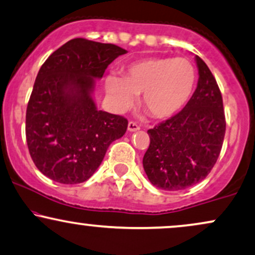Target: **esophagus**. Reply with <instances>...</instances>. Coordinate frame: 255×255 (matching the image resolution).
Instances as JSON below:
<instances>
[{"mask_svg":"<svg viewBox=\"0 0 255 255\" xmlns=\"http://www.w3.org/2000/svg\"><path fill=\"white\" fill-rule=\"evenodd\" d=\"M139 129H140V127L135 124V122H133V121L128 122V130H129V131H136Z\"/></svg>","mask_w":255,"mask_h":255,"instance_id":"1","label":"esophagus"}]
</instances>
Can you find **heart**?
I'll return each instance as SVG.
<instances>
[{
    "label": "heart",
    "instance_id": "1",
    "mask_svg": "<svg viewBox=\"0 0 255 255\" xmlns=\"http://www.w3.org/2000/svg\"><path fill=\"white\" fill-rule=\"evenodd\" d=\"M197 72L185 58L151 57L135 61L124 70V77L110 75L106 89L118 112L129 109L142 95V107L152 118H172L194 94Z\"/></svg>",
    "mask_w": 255,
    "mask_h": 255
}]
</instances>
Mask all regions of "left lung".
I'll list each match as a JSON object with an SVG mask.
<instances>
[{
  "label": "left lung",
  "instance_id": "8db88e82",
  "mask_svg": "<svg viewBox=\"0 0 255 255\" xmlns=\"http://www.w3.org/2000/svg\"><path fill=\"white\" fill-rule=\"evenodd\" d=\"M198 83L178 114L147 130L148 149L142 159L149 182L178 191L195 185L216 164L226 133L222 95L207 64L196 56Z\"/></svg>",
  "mask_w": 255,
  "mask_h": 255
}]
</instances>
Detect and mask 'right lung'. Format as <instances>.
<instances>
[{"mask_svg":"<svg viewBox=\"0 0 255 255\" xmlns=\"http://www.w3.org/2000/svg\"><path fill=\"white\" fill-rule=\"evenodd\" d=\"M127 51L76 38L40 67L26 112L29 154L42 174L79 184L95 173L113 141L124 136V116L98 110L91 95L112 61Z\"/></svg>","mask_w":255,"mask_h":255,"instance_id":"right-lung-1","label":"right lung"}]
</instances>
